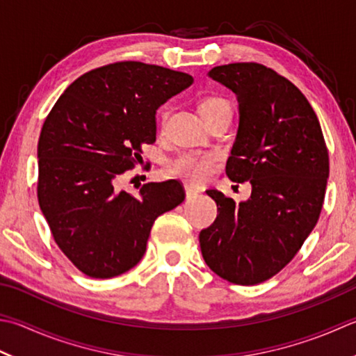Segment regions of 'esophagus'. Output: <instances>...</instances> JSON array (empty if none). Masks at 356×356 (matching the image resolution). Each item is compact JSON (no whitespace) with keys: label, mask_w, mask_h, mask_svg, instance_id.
Returning a JSON list of instances; mask_svg holds the SVG:
<instances>
[{"label":"esophagus","mask_w":356,"mask_h":356,"mask_svg":"<svg viewBox=\"0 0 356 356\" xmlns=\"http://www.w3.org/2000/svg\"><path fill=\"white\" fill-rule=\"evenodd\" d=\"M184 191H186V198H187V200L195 198V197L198 195V193H200V191L195 189V187H192V186H186Z\"/></svg>","instance_id":"obj_1"}]
</instances>
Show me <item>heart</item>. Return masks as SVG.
<instances>
[{"instance_id":"heart-1","label":"heart","mask_w":356,"mask_h":356,"mask_svg":"<svg viewBox=\"0 0 356 356\" xmlns=\"http://www.w3.org/2000/svg\"><path fill=\"white\" fill-rule=\"evenodd\" d=\"M198 110L203 119H209L212 116L218 115V113L231 111V104L227 102L225 97L218 95H207L201 97L198 102ZM167 118V111H161V122H164ZM217 153L207 152V153H193L186 152L181 153L179 156L170 163V173L177 177L184 178L192 183H203V181L209 177L213 164L217 163Z\"/></svg>"}]
</instances>
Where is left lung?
I'll return each mask as SVG.
<instances>
[{
  "label": "left lung",
  "instance_id": "8db88e82",
  "mask_svg": "<svg viewBox=\"0 0 356 356\" xmlns=\"http://www.w3.org/2000/svg\"><path fill=\"white\" fill-rule=\"evenodd\" d=\"M209 77L236 92L240 122L226 163L236 183L250 181L248 201L220 191L217 218L200 232L211 270L237 285H256L285 268L323 209L328 150L316 113L290 80L260 63L216 66Z\"/></svg>",
  "mask_w": 356,
  "mask_h": 356
}]
</instances>
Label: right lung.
I'll return each mask as SVG.
<instances>
[{"mask_svg":"<svg viewBox=\"0 0 356 356\" xmlns=\"http://www.w3.org/2000/svg\"><path fill=\"white\" fill-rule=\"evenodd\" d=\"M193 82L186 72L116 62L65 90L38 139L37 197L57 246L88 277L110 279L143 259L155 220L184 201L177 179L147 183L139 197L116 179L156 140V110Z\"/></svg>","mask_w":356,"mask_h":356,"instance_id":"add662e5","label":"right lung"}]
</instances>
